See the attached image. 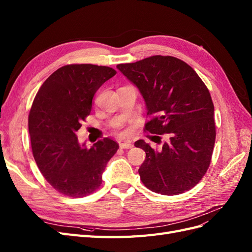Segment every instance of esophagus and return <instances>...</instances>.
<instances>
[{
	"label": "esophagus",
	"instance_id": "esophagus-1",
	"mask_svg": "<svg viewBox=\"0 0 252 252\" xmlns=\"http://www.w3.org/2000/svg\"><path fill=\"white\" fill-rule=\"evenodd\" d=\"M120 147L123 149H129V148H132L133 145L131 144V142H124L120 144Z\"/></svg>",
	"mask_w": 252,
	"mask_h": 252
}]
</instances>
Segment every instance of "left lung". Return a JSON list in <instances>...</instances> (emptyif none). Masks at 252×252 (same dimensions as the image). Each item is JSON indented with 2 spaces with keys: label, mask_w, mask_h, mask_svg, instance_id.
Masks as SVG:
<instances>
[{
  "label": "left lung",
  "mask_w": 252,
  "mask_h": 252,
  "mask_svg": "<svg viewBox=\"0 0 252 252\" xmlns=\"http://www.w3.org/2000/svg\"><path fill=\"white\" fill-rule=\"evenodd\" d=\"M118 69L139 89L151 120L145 130L168 134L155 150L144 140L134 143L146 152L139 173L151 191L175 195L193 188L207 171L216 142L215 107L197 73L173 57L154 56Z\"/></svg>",
  "instance_id": "8db88e82"
}]
</instances>
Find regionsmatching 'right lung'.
<instances>
[{"label":"right lung","instance_id":"add662e5","mask_svg":"<svg viewBox=\"0 0 252 252\" xmlns=\"http://www.w3.org/2000/svg\"><path fill=\"white\" fill-rule=\"evenodd\" d=\"M116 73L106 66L66 65L43 83L34 97L28 118L34 161L49 184L65 195L81 197L95 191L119 149L109 138L87 148L77 136L97 89Z\"/></svg>","mask_w":252,"mask_h":252}]
</instances>
